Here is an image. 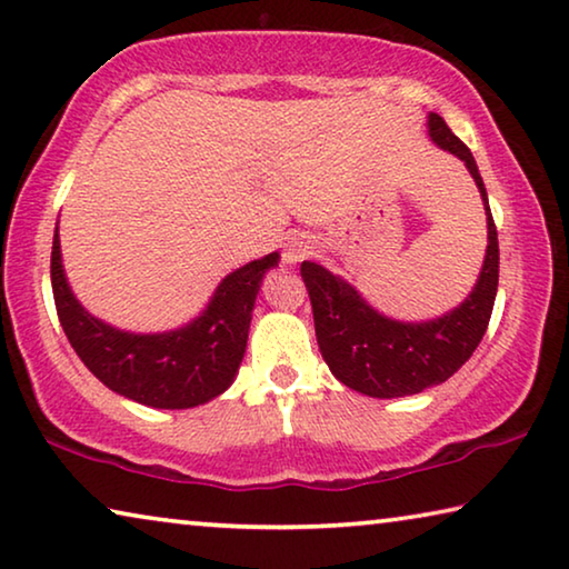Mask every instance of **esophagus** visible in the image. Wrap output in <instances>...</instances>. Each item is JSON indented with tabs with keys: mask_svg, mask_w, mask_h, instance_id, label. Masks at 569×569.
<instances>
[{
	"mask_svg": "<svg viewBox=\"0 0 569 569\" xmlns=\"http://www.w3.org/2000/svg\"><path fill=\"white\" fill-rule=\"evenodd\" d=\"M311 248V240L306 236H291L283 246V260L286 263H301L303 258H309L313 252Z\"/></svg>",
	"mask_w": 569,
	"mask_h": 569,
	"instance_id": "34e87169",
	"label": "esophagus"
}]
</instances>
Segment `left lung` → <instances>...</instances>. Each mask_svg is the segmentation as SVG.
Returning a JSON list of instances; mask_svg holds the SVG:
<instances>
[{"instance_id": "obj_1", "label": "left lung", "mask_w": 569, "mask_h": 569, "mask_svg": "<svg viewBox=\"0 0 569 569\" xmlns=\"http://www.w3.org/2000/svg\"><path fill=\"white\" fill-rule=\"evenodd\" d=\"M430 139L463 161L479 187L489 246L479 281L468 299L443 317L405 323L382 317L362 296L327 268L303 260L301 276L313 309V327L331 375L369 398H405L446 382L473 355L489 327L499 286V238L483 179L471 149L448 129L438 113L428 116Z\"/></svg>"}]
</instances>
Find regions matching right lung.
Wrapping results in <instances>:
<instances>
[{"label": "right lung", "mask_w": 569, "mask_h": 569, "mask_svg": "<svg viewBox=\"0 0 569 569\" xmlns=\"http://www.w3.org/2000/svg\"><path fill=\"white\" fill-rule=\"evenodd\" d=\"M278 252L224 276L207 309L187 327L131 333L103 323L78 303L60 258L56 228L50 258L60 327L83 365L108 390L161 410H184L218 398L236 380L248 345L256 296Z\"/></svg>", "instance_id": "right-lung-1"}]
</instances>
